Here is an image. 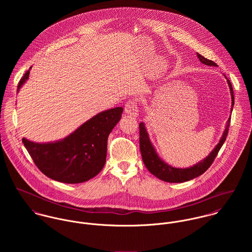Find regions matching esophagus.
<instances>
[{"instance_id": "1", "label": "esophagus", "mask_w": 252, "mask_h": 252, "mask_svg": "<svg viewBox=\"0 0 252 252\" xmlns=\"http://www.w3.org/2000/svg\"><path fill=\"white\" fill-rule=\"evenodd\" d=\"M124 110L126 113L136 117L138 116L139 114V108H138V103L136 100H131L129 102H127L125 104V107H124Z\"/></svg>"}]
</instances>
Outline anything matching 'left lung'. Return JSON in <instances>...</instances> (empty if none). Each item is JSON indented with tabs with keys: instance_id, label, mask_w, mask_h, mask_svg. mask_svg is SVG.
Masks as SVG:
<instances>
[{
	"instance_id": "left-lung-1",
	"label": "left lung",
	"mask_w": 252,
	"mask_h": 252,
	"mask_svg": "<svg viewBox=\"0 0 252 252\" xmlns=\"http://www.w3.org/2000/svg\"><path fill=\"white\" fill-rule=\"evenodd\" d=\"M197 56H198L199 60L205 65L215 66V67L217 66L216 63H215L214 61L205 58L204 56H202L199 53H197ZM227 81H228V85L230 87L231 96H232V108H231V111H232L234 103H235L234 102V92H233L232 84L228 78H227ZM230 119L231 118H229L227 121L225 131H224L219 143L214 148V150L211 152V154L208 157H206L204 160L199 162L198 164L194 165L193 167L186 168V169L174 168V167L168 165L167 163H165L164 161H162L159 158L158 154L156 153L153 145L149 141L148 134L146 132L144 123L143 122L140 123V125H139V127H140V148H141V153H142V157H143V161H144L145 167L153 176H155L159 180H164L167 182H184V181L193 180V179L203 175L215 161L218 151L220 150L221 146L223 145L225 140H226V137H227L228 131H229V126H230Z\"/></svg>"
}]
</instances>
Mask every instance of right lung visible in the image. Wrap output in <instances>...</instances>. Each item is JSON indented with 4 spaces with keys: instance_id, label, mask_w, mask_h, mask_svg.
Segmentation results:
<instances>
[{
    "instance_id": "obj_1",
    "label": "right lung",
    "mask_w": 252,
    "mask_h": 252,
    "mask_svg": "<svg viewBox=\"0 0 252 252\" xmlns=\"http://www.w3.org/2000/svg\"><path fill=\"white\" fill-rule=\"evenodd\" d=\"M25 72L18 88L29 78ZM121 107L102 111L62 141L37 144L22 139L38 170L51 180L80 183L97 176L107 158L108 135L121 118Z\"/></svg>"
}]
</instances>
